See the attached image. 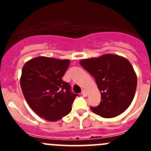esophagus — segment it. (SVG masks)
<instances>
[{
    "label": "esophagus",
    "instance_id": "1",
    "mask_svg": "<svg viewBox=\"0 0 151 151\" xmlns=\"http://www.w3.org/2000/svg\"><path fill=\"white\" fill-rule=\"evenodd\" d=\"M82 95H83V97H86V96L88 95V92L87 91H85V90H83L82 91Z\"/></svg>",
    "mask_w": 151,
    "mask_h": 151
}]
</instances>
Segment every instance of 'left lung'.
Wrapping results in <instances>:
<instances>
[{
  "instance_id": "1",
  "label": "left lung",
  "mask_w": 151,
  "mask_h": 151,
  "mask_svg": "<svg viewBox=\"0 0 151 151\" xmlns=\"http://www.w3.org/2000/svg\"><path fill=\"white\" fill-rule=\"evenodd\" d=\"M79 63L95 78L101 92V104L91 107L92 112L104 118H113L130 106L137 88V76L126 58L108 54Z\"/></svg>"
}]
</instances>
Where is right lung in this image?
<instances>
[{"label":"right lung","mask_w":151,"mask_h":151,"mask_svg":"<svg viewBox=\"0 0 151 151\" xmlns=\"http://www.w3.org/2000/svg\"><path fill=\"white\" fill-rule=\"evenodd\" d=\"M69 60L38 57L27 61L22 69L20 85L31 109L45 120L56 122L70 113L76 94L62 80Z\"/></svg>","instance_id":"add662e5"}]
</instances>
